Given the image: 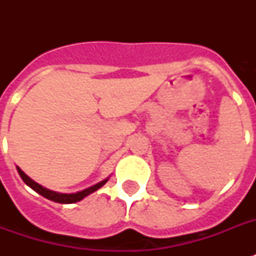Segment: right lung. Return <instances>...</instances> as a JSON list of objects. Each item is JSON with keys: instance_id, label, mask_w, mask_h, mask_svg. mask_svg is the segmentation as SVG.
Returning <instances> with one entry per match:
<instances>
[{"instance_id": "obj_1", "label": "right lung", "mask_w": 256, "mask_h": 256, "mask_svg": "<svg viewBox=\"0 0 256 256\" xmlns=\"http://www.w3.org/2000/svg\"><path fill=\"white\" fill-rule=\"evenodd\" d=\"M17 171L20 176L22 178V180L30 187V188H33L36 192H38L40 195L42 196H45L46 199H49V200H53V202H57V203H64V204H69V203H76V202H80L82 199L90 195L92 192L96 191L98 188L104 186V183L108 182V178L104 179V180H100V183H96L94 186L88 187V188H85V190L82 191H78V192H72V194H66V192H58V191H53V190H49V188H46V187L41 186L40 183L34 182L33 179L29 178L28 175L21 170V168L17 166Z\"/></svg>"}]
</instances>
